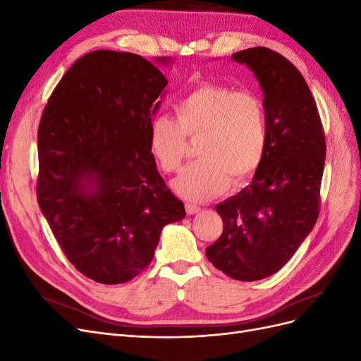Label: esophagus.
<instances>
[{"label":"esophagus","instance_id":"34e87169","mask_svg":"<svg viewBox=\"0 0 361 361\" xmlns=\"http://www.w3.org/2000/svg\"><path fill=\"white\" fill-rule=\"evenodd\" d=\"M185 209H187V214H188V215H194V214L200 212V207L192 204V203H187V204H185Z\"/></svg>","mask_w":361,"mask_h":361}]
</instances>
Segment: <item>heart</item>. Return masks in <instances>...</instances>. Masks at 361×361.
Masks as SVG:
<instances>
[{"instance_id": "b5f03b06", "label": "heart", "mask_w": 361, "mask_h": 361, "mask_svg": "<svg viewBox=\"0 0 361 361\" xmlns=\"http://www.w3.org/2000/svg\"><path fill=\"white\" fill-rule=\"evenodd\" d=\"M178 120L157 114L149 125V143L166 173L179 170L187 135L200 137L195 161L173 180L182 197L204 202L226 191L231 178L241 182L264 158L268 140L267 110L260 97L232 87L204 84L174 104Z\"/></svg>"}]
</instances>
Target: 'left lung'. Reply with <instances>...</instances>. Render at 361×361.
Masks as SVG:
<instances>
[{"instance_id":"obj_1","label":"left lung","mask_w":361,"mask_h":361,"mask_svg":"<svg viewBox=\"0 0 361 361\" xmlns=\"http://www.w3.org/2000/svg\"><path fill=\"white\" fill-rule=\"evenodd\" d=\"M232 59L264 93L268 140L251 183L215 206L224 227L206 256L226 276L255 281L288 264L318 220L325 137L309 85L288 59L264 47Z\"/></svg>"}]
</instances>
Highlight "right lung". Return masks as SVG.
Returning a JSON list of instances; mask_svg holds the SVG:
<instances>
[{
  "label": "right lung",
  "mask_w": 361,
  "mask_h": 361,
  "mask_svg": "<svg viewBox=\"0 0 361 361\" xmlns=\"http://www.w3.org/2000/svg\"><path fill=\"white\" fill-rule=\"evenodd\" d=\"M166 85L137 54L93 51L64 73L40 118V211L71 264L102 285L145 271L162 227L187 215L149 143Z\"/></svg>",
  "instance_id": "right-lung-1"
}]
</instances>
